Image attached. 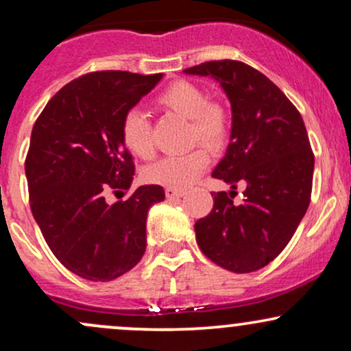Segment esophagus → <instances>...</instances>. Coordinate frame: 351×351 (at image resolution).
Returning <instances> with one entry per match:
<instances>
[{"label":"esophagus","mask_w":351,"mask_h":351,"mask_svg":"<svg viewBox=\"0 0 351 351\" xmlns=\"http://www.w3.org/2000/svg\"><path fill=\"white\" fill-rule=\"evenodd\" d=\"M165 195H167L168 199H178L181 196H184V191L176 188H165Z\"/></svg>","instance_id":"34e87169"}]
</instances>
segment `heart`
Listing matches in <instances>:
<instances>
[{
  "label": "heart",
  "mask_w": 351,
  "mask_h": 351,
  "mask_svg": "<svg viewBox=\"0 0 351 351\" xmlns=\"http://www.w3.org/2000/svg\"><path fill=\"white\" fill-rule=\"evenodd\" d=\"M156 104L189 120V138L201 142L211 150H219L231 136V115L224 104L208 100L206 92L195 82L180 79L156 95ZM122 142L134 155L150 158L153 155L150 120L140 108H128L120 122ZM209 153L196 147L181 155L165 156L153 163L145 178L153 184L183 189L208 168Z\"/></svg>",
  "instance_id": "obj_1"
}]
</instances>
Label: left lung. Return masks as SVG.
<instances>
[{"instance_id":"left-lung-1","label":"left lung","mask_w":351,"mask_h":351,"mask_svg":"<svg viewBox=\"0 0 351 351\" xmlns=\"http://www.w3.org/2000/svg\"><path fill=\"white\" fill-rule=\"evenodd\" d=\"M184 72L211 75L231 100V142L213 178L245 186L239 204L236 191H213L211 213L195 224L196 243L219 267L259 271L284 251L310 204L315 158L305 123L271 79L241 60Z\"/></svg>"}]
</instances>
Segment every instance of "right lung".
Masks as SVG:
<instances>
[{
	"mask_svg": "<svg viewBox=\"0 0 351 351\" xmlns=\"http://www.w3.org/2000/svg\"><path fill=\"white\" fill-rule=\"evenodd\" d=\"M163 74L97 71L66 84L36 120L26 155L29 206L47 245L71 272L114 280L147 249V215L165 199L160 184L107 204L106 193L130 189L135 175L120 122Z\"/></svg>",
	"mask_w": 351,
	"mask_h": 351,
	"instance_id": "1",
	"label": "right lung"
}]
</instances>
